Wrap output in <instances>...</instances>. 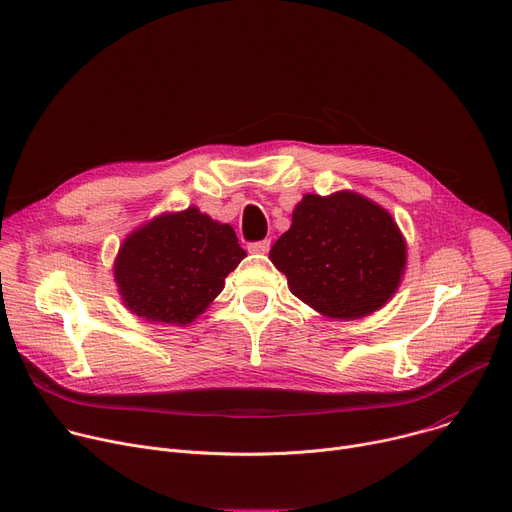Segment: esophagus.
I'll return each mask as SVG.
<instances>
[{
  "instance_id": "1",
  "label": "esophagus",
  "mask_w": 512,
  "mask_h": 512,
  "mask_svg": "<svg viewBox=\"0 0 512 512\" xmlns=\"http://www.w3.org/2000/svg\"><path fill=\"white\" fill-rule=\"evenodd\" d=\"M270 247H272V240L265 238V240H255V242H251L249 251H251V253H267V251H270Z\"/></svg>"
}]
</instances>
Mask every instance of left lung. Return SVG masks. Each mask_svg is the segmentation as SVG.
Instances as JSON below:
<instances>
[{
  "label": "left lung",
  "mask_w": 512,
  "mask_h": 512,
  "mask_svg": "<svg viewBox=\"0 0 512 512\" xmlns=\"http://www.w3.org/2000/svg\"><path fill=\"white\" fill-rule=\"evenodd\" d=\"M270 259L294 297L324 315L357 319L396 292L407 247L386 209L342 191L305 195Z\"/></svg>",
  "instance_id": "obj_1"
}]
</instances>
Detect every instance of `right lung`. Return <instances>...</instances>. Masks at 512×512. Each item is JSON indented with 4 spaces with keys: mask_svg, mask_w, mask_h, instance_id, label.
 Masks as SVG:
<instances>
[{
    "mask_svg": "<svg viewBox=\"0 0 512 512\" xmlns=\"http://www.w3.org/2000/svg\"><path fill=\"white\" fill-rule=\"evenodd\" d=\"M245 255L232 226L188 207L132 232L120 247L114 276L132 313L182 326L218 297Z\"/></svg>",
    "mask_w": 512,
    "mask_h": 512,
    "instance_id": "1",
    "label": "right lung"
}]
</instances>
